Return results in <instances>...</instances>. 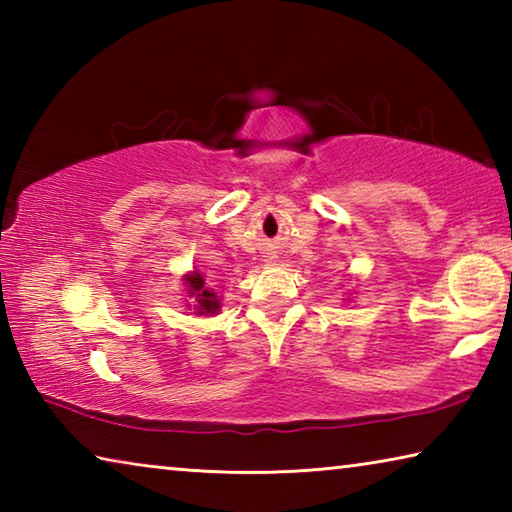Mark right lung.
<instances>
[{"mask_svg":"<svg viewBox=\"0 0 512 512\" xmlns=\"http://www.w3.org/2000/svg\"><path fill=\"white\" fill-rule=\"evenodd\" d=\"M185 282H187V287H189V293H192V296H196L198 314H216V309H219V300H216V293L205 289V282H203L201 273L187 275Z\"/></svg>","mask_w":512,"mask_h":512,"instance_id":"right-lung-1","label":"right lung"}]
</instances>
